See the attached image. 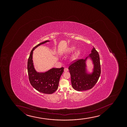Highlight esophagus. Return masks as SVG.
<instances>
[{"instance_id":"obj_1","label":"esophagus","mask_w":127,"mask_h":127,"mask_svg":"<svg viewBox=\"0 0 127 127\" xmlns=\"http://www.w3.org/2000/svg\"><path fill=\"white\" fill-rule=\"evenodd\" d=\"M68 70H69V69H68L67 68H65L64 69V71H65V72H66V71H68Z\"/></svg>"}]
</instances>
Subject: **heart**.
Instances as JSON below:
<instances>
[{
    "label": "heart",
    "mask_w": 127,
    "mask_h": 127,
    "mask_svg": "<svg viewBox=\"0 0 127 127\" xmlns=\"http://www.w3.org/2000/svg\"><path fill=\"white\" fill-rule=\"evenodd\" d=\"M76 47L75 46H71L68 49L67 51L69 53H71L74 51V50L76 49ZM80 53H81V51L80 50H76L72 56L73 59H76L77 58V57H78L79 55H80Z\"/></svg>",
    "instance_id": "obj_1"
}]
</instances>
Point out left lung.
<instances>
[{
    "instance_id": "left-lung-1",
    "label": "left lung",
    "mask_w": 127,
    "mask_h": 127,
    "mask_svg": "<svg viewBox=\"0 0 127 127\" xmlns=\"http://www.w3.org/2000/svg\"><path fill=\"white\" fill-rule=\"evenodd\" d=\"M89 56L94 64L93 72L87 74L86 71L85 59H79L71 62L69 67L71 75V85L74 89L77 91L87 90L92 89L96 84L101 74L100 63L99 55L93 47Z\"/></svg>"
}]
</instances>
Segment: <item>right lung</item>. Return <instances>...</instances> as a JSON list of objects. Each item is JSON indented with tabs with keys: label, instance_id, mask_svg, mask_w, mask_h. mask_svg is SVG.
<instances>
[{
	"label": "right lung",
	"instance_id": "1",
	"mask_svg": "<svg viewBox=\"0 0 127 127\" xmlns=\"http://www.w3.org/2000/svg\"><path fill=\"white\" fill-rule=\"evenodd\" d=\"M50 41H45L38 44L31 51L28 61V75L31 85L38 91L46 94H52L58 88L60 77L62 74L64 68H53L45 73H38L34 68L32 61L33 51L38 46Z\"/></svg>",
	"mask_w": 127,
	"mask_h": 127
}]
</instances>
